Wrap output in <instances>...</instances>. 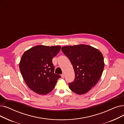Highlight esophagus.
I'll list each match as a JSON object with an SVG mask.
<instances>
[{
  "label": "esophagus",
  "mask_w": 124,
  "mask_h": 124,
  "mask_svg": "<svg viewBox=\"0 0 124 124\" xmlns=\"http://www.w3.org/2000/svg\"><path fill=\"white\" fill-rule=\"evenodd\" d=\"M61 77H62V78H64V74L63 73L61 74Z\"/></svg>",
  "instance_id": "1"
}]
</instances>
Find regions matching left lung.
<instances>
[{
  "label": "left lung",
  "instance_id": "1",
  "mask_svg": "<svg viewBox=\"0 0 124 124\" xmlns=\"http://www.w3.org/2000/svg\"><path fill=\"white\" fill-rule=\"evenodd\" d=\"M62 51L69 59L73 66L75 78L68 84L69 89L81 95L87 93L100 79L104 67L102 53L88 45L65 46Z\"/></svg>",
  "mask_w": 124,
  "mask_h": 124
}]
</instances>
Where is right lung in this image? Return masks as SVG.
I'll return each instance as SVG.
<instances>
[{"label":"right lung","instance_id":"right-lung-1","mask_svg":"<svg viewBox=\"0 0 124 124\" xmlns=\"http://www.w3.org/2000/svg\"><path fill=\"white\" fill-rule=\"evenodd\" d=\"M61 46H36L26 51L21 57L19 67L28 87L34 92L45 95L54 89L60 75L54 73L52 59Z\"/></svg>","mask_w":124,"mask_h":124}]
</instances>
